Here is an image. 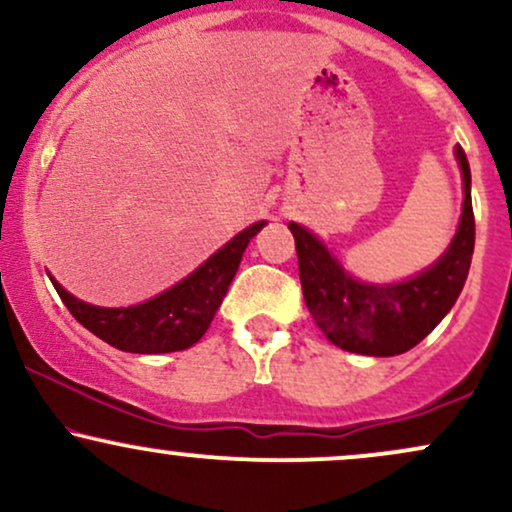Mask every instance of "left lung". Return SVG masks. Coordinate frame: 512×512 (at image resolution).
I'll return each mask as SVG.
<instances>
[{"label": "left lung", "instance_id": "obj_1", "mask_svg": "<svg viewBox=\"0 0 512 512\" xmlns=\"http://www.w3.org/2000/svg\"><path fill=\"white\" fill-rule=\"evenodd\" d=\"M455 158L464 190L455 236L431 267L404 281L370 284L356 279L315 233L289 223L305 305L334 346L363 356H397L414 349L450 313L467 281L474 252L472 173L462 146H455Z\"/></svg>", "mask_w": 512, "mask_h": 512}]
</instances>
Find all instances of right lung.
I'll list each match as a JSON object with an SVG mask.
<instances>
[{"label":"right lung","mask_w":512,"mask_h":512,"mask_svg":"<svg viewBox=\"0 0 512 512\" xmlns=\"http://www.w3.org/2000/svg\"><path fill=\"white\" fill-rule=\"evenodd\" d=\"M264 223L267 221H257L240 231L175 286L127 308H101L79 301L48 276L69 313L98 339L129 354H170L190 349L204 337L238 272L245 248Z\"/></svg>","instance_id":"add662e5"}]
</instances>
